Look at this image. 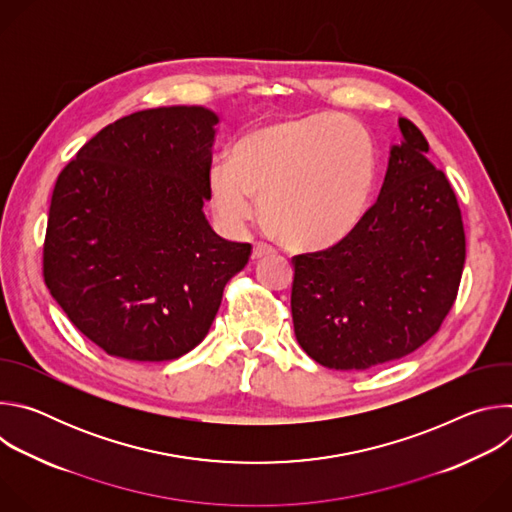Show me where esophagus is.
I'll list each match as a JSON object with an SVG mask.
<instances>
[{"label":"esophagus","mask_w":512,"mask_h":512,"mask_svg":"<svg viewBox=\"0 0 512 512\" xmlns=\"http://www.w3.org/2000/svg\"><path fill=\"white\" fill-rule=\"evenodd\" d=\"M271 253H275V249H273L269 243L257 241V243L253 245V259H261V257H265V255H271Z\"/></svg>","instance_id":"34e87169"}]
</instances>
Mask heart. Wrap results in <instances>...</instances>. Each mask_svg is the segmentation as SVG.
I'll list each match as a JSON object with an SVG mask.
<instances>
[{"label": "heart", "mask_w": 512, "mask_h": 512, "mask_svg": "<svg viewBox=\"0 0 512 512\" xmlns=\"http://www.w3.org/2000/svg\"><path fill=\"white\" fill-rule=\"evenodd\" d=\"M377 182L371 135L336 113H314L259 125L243 133L231 160L208 172L214 210L243 229L259 212L285 243L328 247L344 239L367 212Z\"/></svg>", "instance_id": "b5f03b06"}]
</instances>
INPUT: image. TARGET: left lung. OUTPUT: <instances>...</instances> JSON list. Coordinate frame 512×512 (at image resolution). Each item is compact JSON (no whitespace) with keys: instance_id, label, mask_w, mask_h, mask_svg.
<instances>
[{"instance_id":"8db88e82","label":"left lung","mask_w":512,"mask_h":512,"mask_svg":"<svg viewBox=\"0 0 512 512\" xmlns=\"http://www.w3.org/2000/svg\"><path fill=\"white\" fill-rule=\"evenodd\" d=\"M377 202L338 243L291 259V318L318 364L364 371L425 344L450 314L466 261L462 212L423 133L399 119Z\"/></svg>"}]
</instances>
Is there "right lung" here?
Returning <instances> with one entry per match:
<instances>
[{"mask_svg":"<svg viewBox=\"0 0 512 512\" xmlns=\"http://www.w3.org/2000/svg\"><path fill=\"white\" fill-rule=\"evenodd\" d=\"M218 117L137 111L103 127L58 174L42 251L52 298L111 356L160 362L208 334L251 257L202 212Z\"/></svg>","mask_w":512,"mask_h":512,"instance_id":"obj_1","label":"right lung"}]
</instances>
